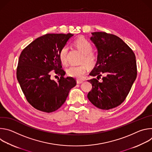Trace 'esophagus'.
Listing matches in <instances>:
<instances>
[{
    "label": "esophagus",
    "mask_w": 152,
    "mask_h": 152,
    "mask_svg": "<svg viewBox=\"0 0 152 152\" xmlns=\"http://www.w3.org/2000/svg\"><path fill=\"white\" fill-rule=\"evenodd\" d=\"M83 82V80H81V79H77L76 80V82L77 84H79V83H81Z\"/></svg>",
    "instance_id": "esophagus-1"
}]
</instances>
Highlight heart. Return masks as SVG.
Masks as SVG:
<instances>
[{"instance_id":"obj_1","label":"heart","mask_w":152,"mask_h":152,"mask_svg":"<svg viewBox=\"0 0 152 152\" xmlns=\"http://www.w3.org/2000/svg\"><path fill=\"white\" fill-rule=\"evenodd\" d=\"M75 46L83 54L80 62L83 63L79 66H71L66 69L67 75L70 77L77 79H82L86 73L87 66L90 68L93 67L97 60V56L92 53L93 46L91 43L83 38L77 39L75 42ZM69 49L67 46L63 47L59 53V58L62 64L67 62V54Z\"/></svg>"}]
</instances>
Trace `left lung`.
<instances>
[{"label":"left lung","instance_id":"left-lung-1","mask_svg":"<svg viewBox=\"0 0 152 152\" xmlns=\"http://www.w3.org/2000/svg\"><path fill=\"white\" fill-rule=\"evenodd\" d=\"M91 34L90 39L98 54L96 66L90 75L97 76V79L88 80L93 88L87 97L97 107L108 110L123 103L131 90L137 75L136 58L132 50L117 36L104 32Z\"/></svg>","mask_w":152,"mask_h":152}]
</instances>
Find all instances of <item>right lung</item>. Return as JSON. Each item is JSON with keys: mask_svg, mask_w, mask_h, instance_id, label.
Wrapping results in <instances>:
<instances>
[{"mask_svg": "<svg viewBox=\"0 0 152 152\" xmlns=\"http://www.w3.org/2000/svg\"><path fill=\"white\" fill-rule=\"evenodd\" d=\"M72 34H48L35 39L21 52L17 78L28 102L45 113L55 111L66 102L70 90L76 85L72 77H64L59 58L61 49ZM52 70L61 75L55 82L50 78Z\"/></svg>", "mask_w": 152, "mask_h": 152, "instance_id": "obj_1", "label": "right lung"}]
</instances>
